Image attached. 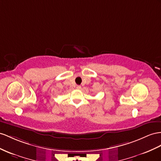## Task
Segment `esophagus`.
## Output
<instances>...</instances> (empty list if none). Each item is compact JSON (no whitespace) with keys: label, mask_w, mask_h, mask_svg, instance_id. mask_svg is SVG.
<instances>
[{"label":"esophagus","mask_w":161,"mask_h":161,"mask_svg":"<svg viewBox=\"0 0 161 161\" xmlns=\"http://www.w3.org/2000/svg\"><path fill=\"white\" fill-rule=\"evenodd\" d=\"M81 88V86H76V89H80Z\"/></svg>","instance_id":"obj_1"}]
</instances>
